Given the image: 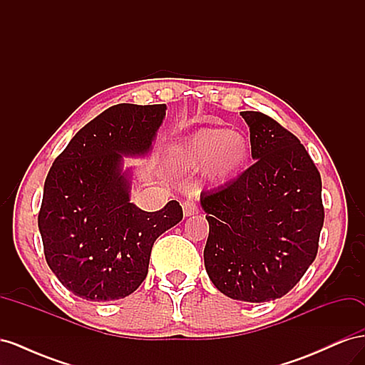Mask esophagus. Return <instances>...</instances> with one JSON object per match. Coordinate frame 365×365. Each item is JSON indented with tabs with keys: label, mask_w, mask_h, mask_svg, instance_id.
I'll return each instance as SVG.
<instances>
[{
	"label": "esophagus",
	"mask_w": 365,
	"mask_h": 365,
	"mask_svg": "<svg viewBox=\"0 0 365 365\" xmlns=\"http://www.w3.org/2000/svg\"><path fill=\"white\" fill-rule=\"evenodd\" d=\"M182 212L184 216H192L197 213V205L195 201H184L182 202Z\"/></svg>",
	"instance_id": "obj_1"
}]
</instances>
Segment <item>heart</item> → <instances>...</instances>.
<instances>
[{"label": "heart", "mask_w": 365, "mask_h": 365, "mask_svg": "<svg viewBox=\"0 0 365 365\" xmlns=\"http://www.w3.org/2000/svg\"><path fill=\"white\" fill-rule=\"evenodd\" d=\"M250 140L227 128L196 130L172 153L173 164L184 172L207 169L210 178L225 182L244 172L251 161Z\"/></svg>", "instance_id": "obj_1"}]
</instances>
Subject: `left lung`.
<instances>
[{"label":"left lung","instance_id":"obj_1","mask_svg":"<svg viewBox=\"0 0 365 365\" xmlns=\"http://www.w3.org/2000/svg\"><path fill=\"white\" fill-rule=\"evenodd\" d=\"M240 115L256 163L235 181L201 193L210 227L204 262L220 292L262 303L288 294L317 257L324 224L322 176L279 121L259 111Z\"/></svg>","mask_w":365,"mask_h":365}]
</instances>
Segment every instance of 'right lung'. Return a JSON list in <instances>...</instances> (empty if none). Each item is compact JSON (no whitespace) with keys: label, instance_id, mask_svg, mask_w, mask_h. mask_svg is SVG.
Wrapping results in <instances>:
<instances>
[{"label":"right lung","instance_id":"right-lung-1","mask_svg":"<svg viewBox=\"0 0 365 365\" xmlns=\"http://www.w3.org/2000/svg\"><path fill=\"white\" fill-rule=\"evenodd\" d=\"M165 105L108 108L71 138L43 184L38 215L50 269L74 295L109 302L146 279L153 242L182 219L180 202L143 212L129 202L123 155L150 149Z\"/></svg>","mask_w":365,"mask_h":365}]
</instances>
